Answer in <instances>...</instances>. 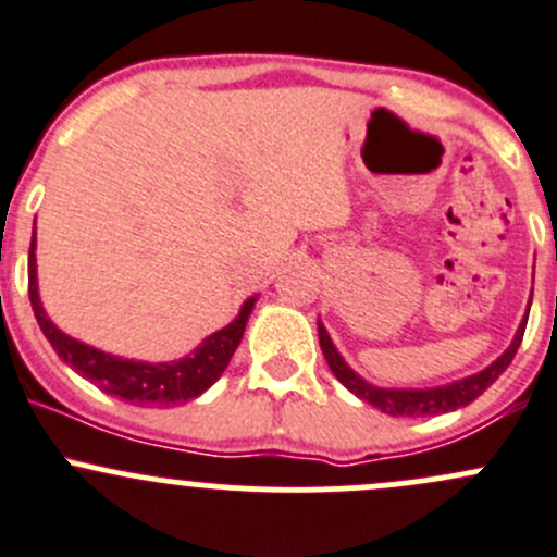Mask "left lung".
<instances>
[{
    "label": "left lung",
    "mask_w": 557,
    "mask_h": 557,
    "mask_svg": "<svg viewBox=\"0 0 557 557\" xmlns=\"http://www.w3.org/2000/svg\"><path fill=\"white\" fill-rule=\"evenodd\" d=\"M525 320H522V325L518 329V334H515L512 345L507 347V352H504L498 361H493L491 367L482 369V372L474 374V377L460 380V383L442 385V387H425V391H385V387H374V385L363 383V380L358 377V374L352 372L345 361H342V356L336 352V347L331 345V339H329V334H325L323 325L318 329V336H320V350H323L331 372H334V377L339 380L347 391H352L358 398H363V401L372 404V407L383 409L385 414H393V418H423V414H442V412H453V409H458V407H466V404L474 401L476 396H482V391H485V387H491L493 383H496L498 374H502L504 369L512 363L515 352H518L522 334H525Z\"/></svg>",
    "instance_id": "1"
}]
</instances>
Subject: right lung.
Masks as SVG:
<instances>
[{"mask_svg": "<svg viewBox=\"0 0 557 557\" xmlns=\"http://www.w3.org/2000/svg\"><path fill=\"white\" fill-rule=\"evenodd\" d=\"M29 301L39 329L48 336V342L53 345V350L59 352L61 361L70 363V367L75 369V372H81L86 380H91L99 391L123 398V401L137 404V407H148V404L170 407V404L190 401V398H196L199 393H205L207 387L221 377L223 369L228 367V361H232L234 350H237L239 339H243L245 334L247 314H250L252 305H256V299H247L234 323H228L226 329L207 336L194 356L180 358V361L143 363L107 356L102 350H94V347L61 334V331L48 320V314H45L37 296L35 237H32L29 247Z\"/></svg>", "mask_w": 557, "mask_h": 557, "instance_id": "right-lung-1", "label": "right lung"}]
</instances>
